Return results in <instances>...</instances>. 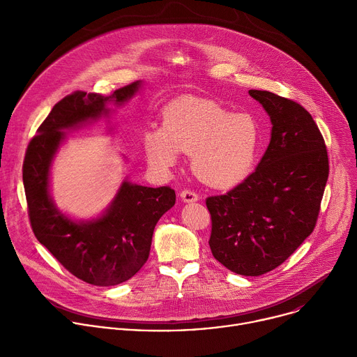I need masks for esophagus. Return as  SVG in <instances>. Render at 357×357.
Returning <instances> with one entry per match:
<instances>
[{
	"instance_id": "1",
	"label": "esophagus",
	"mask_w": 357,
	"mask_h": 357,
	"mask_svg": "<svg viewBox=\"0 0 357 357\" xmlns=\"http://www.w3.org/2000/svg\"><path fill=\"white\" fill-rule=\"evenodd\" d=\"M181 199L186 203H190V202H197L199 200V196L197 193H195L193 190H189V189H185L181 192Z\"/></svg>"
}]
</instances>
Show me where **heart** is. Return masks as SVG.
Listing matches in <instances>:
<instances>
[{
  "label": "heart",
  "instance_id": "b5f03b06",
  "mask_svg": "<svg viewBox=\"0 0 357 357\" xmlns=\"http://www.w3.org/2000/svg\"><path fill=\"white\" fill-rule=\"evenodd\" d=\"M149 164L167 171L178 152L190 155L192 172L218 189L243 182L256 162L259 126L248 114H233L208 100L178 98L162 112L161 128L144 137Z\"/></svg>",
  "mask_w": 357,
  "mask_h": 357
}]
</instances>
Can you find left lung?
<instances>
[{
    "label": "left lung",
    "instance_id": "left-lung-1",
    "mask_svg": "<svg viewBox=\"0 0 357 357\" xmlns=\"http://www.w3.org/2000/svg\"><path fill=\"white\" fill-rule=\"evenodd\" d=\"M273 124L259 167L226 195L209 196V245L230 271L256 277L281 266L315 229L329 175L325 139L296 101L250 90Z\"/></svg>",
    "mask_w": 357,
    "mask_h": 357
}]
</instances>
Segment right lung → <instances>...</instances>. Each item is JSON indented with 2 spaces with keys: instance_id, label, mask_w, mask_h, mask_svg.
<instances>
[{
  "instance_id": "right-lung-1",
  "label": "right lung",
  "mask_w": 357,
  "mask_h": 357,
  "mask_svg": "<svg viewBox=\"0 0 357 357\" xmlns=\"http://www.w3.org/2000/svg\"><path fill=\"white\" fill-rule=\"evenodd\" d=\"M134 82L110 96L75 91L56 103L29 141L22 165L28 216L35 237L75 277L97 287L121 284L149 256L161 216L175 205L169 186L148 188L124 181L107 212L90 222H73L49 195V168L66 128L107 116V103L123 105L139 89Z\"/></svg>"
}]
</instances>
